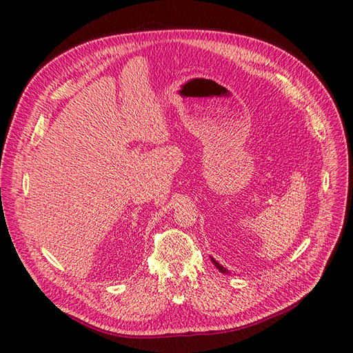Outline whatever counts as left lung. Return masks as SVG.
Listing matches in <instances>:
<instances>
[{"mask_svg": "<svg viewBox=\"0 0 353 353\" xmlns=\"http://www.w3.org/2000/svg\"><path fill=\"white\" fill-rule=\"evenodd\" d=\"M211 261H213V265H214V266L221 272V274H228V270H226L223 266H221V265L219 263V261H216L213 257H211Z\"/></svg>", "mask_w": 353, "mask_h": 353, "instance_id": "1", "label": "left lung"}]
</instances>
